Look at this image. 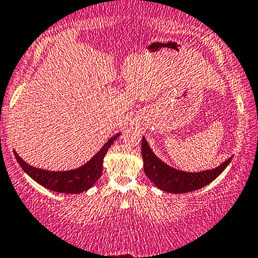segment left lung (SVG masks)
<instances>
[{
	"label": "left lung",
	"mask_w": 258,
	"mask_h": 258,
	"mask_svg": "<svg viewBox=\"0 0 258 258\" xmlns=\"http://www.w3.org/2000/svg\"><path fill=\"white\" fill-rule=\"evenodd\" d=\"M142 156L143 162H144V171L150 181L155 183L156 187L161 190L172 194L189 193V191L198 190V189L210 184L226 169L232 159V157H230L224 163H221L219 167L212 169V170L200 172L181 171L162 162L152 152L144 137L142 140Z\"/></svg>",
	"instance_id": "8db88e82"
}]
</instances>
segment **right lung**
<instances>
[{"instance_id": "obj_1", "label": "right lung", "mask_w": 258, "mask_h": 258, "mask_svg": "<svg viewBox=\"0 0 258 258\" xmlns=\"http://www.w3.org/2000/svg\"><path fill=\"white\" fill-rule=\"evenodd\" d=\"M119 136L120 133H116L115 136L109 138L108 142L100 149V151L93 158L89 159L82 167L73 169V170L50 171L34 168L27 164L15 151L14 155L22 170L29 177L33 178L35 182L41 184L42 187L57 191V193L80 194L93 187L95 182L99 180L101 174H102L103 158H105L106 153L112 146L114 140H116Z\"/></svg>"}]
</instances>
